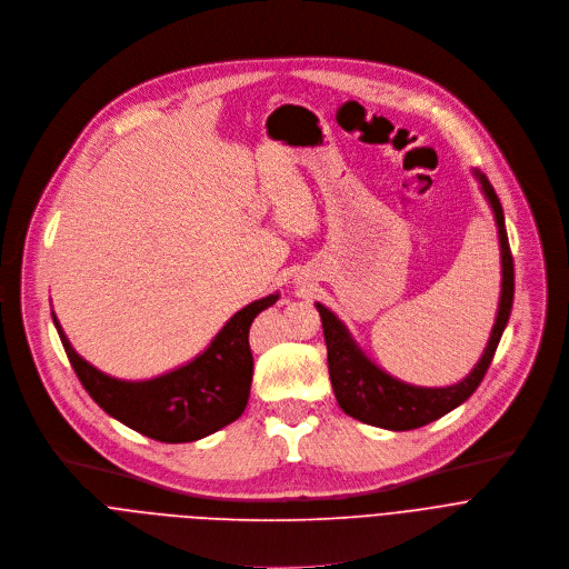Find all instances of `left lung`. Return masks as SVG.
<instances>
[{"label": "left lung", "mask_w": 569, "mask_h": 569, "mask_svg": "<svg viewBox=\"0 0 569 569\" xmlns=\"http://www.w3.org/2000/svg\"><path fill=\"white\" fill-rule=\"evenodd\" d=\"M473 177L480 183L485 199L493 210V219L498 226L500 238V267H502V282H500V300H498V316L489 336V343L476 363V368L460 381L443 388H421L410 386L406 381L395 379L386 370H381L352 338L346 322L340 320L331 309L316 302V309L322 320V333L327 346V366L329 379L336 395L338 406L343 408L346 415L377 426L386 430H412L421 428L446 412L462 406L482 383L496 348L502 338V331L511 316L513 305V258L509 249V238L505 229V212L502 203L489 183L487 174L473 168Z\"/></svg>", "instance_id": "obj_1"}]
</instances>
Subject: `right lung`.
I'll return each mask as SVG.
<instances>
[{"instance_id":"obj_1","label":"right lung","mask_w":569,"mask_h":569,"mask_svg":"<svg viewBox=\"0 0 569 569\" xmlns=\"http://www.w3.org/2000/svg\"><path fill=\"white\" fill-rule=\"evenodd\" d=\"M278 298L276 291L242 307L192 361L141 381L117 379L93 368L71 348L56 311L51 316L82 388L109 417L150 439L183 443L208 437L242 417L253 381L249 329L256 316Z\"/></svg>"}]
</instances>
